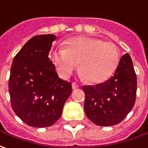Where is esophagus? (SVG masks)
Returning <instances> with one entry per match:
<instances>
[{"label": "esophagus", "mask_w": 148, "mask_h": 148, "mask_svg": "<svg viewBox=\"0 0 148 148\" xmlns=\"http://www.w3.org/2000/svg\"><path fill=\"white\" fill-rule=\"evenodd\" d=\"M79 88V84H76V83H72V88L73 89H76Z\"/></svg>", "instance_id": "obj_1"}]
</instances>
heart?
<instances>
[{"instance_id":"b5f03b06","label":"heart","mask_w":148,"mask_h":148,"mask_svg":"<svg viewBox=\"0 0 148 148\" xmlns=\"http://www.w3.org/2000/svg\"><path fill=\"white\" fill-rule=\"evenodd\" d=\"M52 60L62 77H68L79 63V73L84 79L98 84L110 78L117 69L120 51L112 42L78 37L69 40L65 49L55 50Z\"/></svg>"}]
</instances>
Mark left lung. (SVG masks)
Returning a JSON list of instances; mask_svg holds the SVG:
<instances>
[{
	"instance_id": "left-lung-1",
	"label": "left lung",
	"mask_w": 148,
	"mask_h": 148,
	"mask_svg": "<svg viewBox=\"0 0 148 148\" xmlns=\"http://www.w3.org/2000/svg\"><path fill=\"white\" fill-rule=\"evenodd\" d=\"M84 111L95 125L112 126L120 123L133 109L136 100L137 76L128 53L120 60L114 75L104 83L84 86Z\"/></svg>"
}]
</instances>
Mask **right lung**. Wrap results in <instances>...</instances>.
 <instances>
[{
  "label": "right lung",
  "mask_w": 148,
  "mask_h": 148,
  "mask_svg": "<svg viewBox=\"0 0 148 148\" xmlns=\"http://www.w3.org/2000/svg\"><path fill=\"white\" fill-rule=\"evenodd\" d=\"M56 38L53 34L33 37L12 62L9 79L11 107L31 127L54 125L72 92L71 84L59 78L48 56Z\"/></svg>",
  "instance_id": "obj_1"
}]
</instances>
